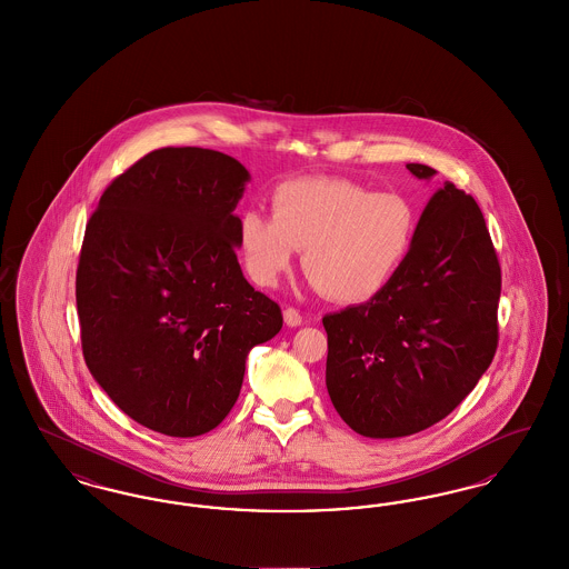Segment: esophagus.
Segmentation results:
<instances>
[{
  "label": "esophagus",
  "instance_id": "obj_1",
  "mask_svg": "<svg viewBox=\"0 0 569 569\" xmlns=\"http://www.w3.org/2000/svg\"><path fill=\"white\" fill-rule=\"evenodd\" d=\"M283 322H286V326H290V328H297V326L302 325V318H300V313H298L297 309L286 307V309H283Z\"/></svg>",
  "mask_w": 569,
  "mask_h": 569
}]
</instances>
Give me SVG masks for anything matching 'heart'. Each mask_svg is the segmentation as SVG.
<instances>
[{
  "instance_id": "obj_1",
  "label": "heart",
  "mask_w": 569,
  "mask_h": 569,
  "mask_svg": "<svg viewBox=\"0 0 569 569\" xmlns=\"http://www.w3.org/2000/svg\"><path fill=\"white\" fill-rule=\"evenodd\" d=\"M271 217L239 219V253L247 277L274 288L302 249V269L326 297L367 302L406 267L418 213L406 196L373 193L346 179H298L271 196Z\"/></svg>"
}]
</instances>
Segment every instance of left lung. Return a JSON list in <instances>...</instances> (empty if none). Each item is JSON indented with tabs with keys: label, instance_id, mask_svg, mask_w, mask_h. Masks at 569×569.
Segmentation results:
<instances>
[{
	"label": "left lung",
	"instance_id": "obj_1",
	"mask_svg": "<svg viewBox=\"0 0 569 569\" xmlns=\"http://www.w3.org/2000/svg\"><path fill=\"white\" fill-rule=\"evenodd\" d=\"M431 181L437 170L407 163ZM501 269L471 196L446 181L418 219L406 267L378 297L325 316L326 388L356 433L395 439L446 418L497 350Z\"/></svg>",
	"mask_w": 569,
	"mask_h": 569
}]
</instances>
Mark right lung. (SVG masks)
Returning a JSON list of instances; mask_svg holds the SVG:
<instances>
[{
    "instance_id": "right-lung-1",
    "label": "right lung",
    "mask_w": 569,
    "mask_h": 569,
    "mask_svg": "<svg viewBox=\"0 0 569 569\" xmlns=\"http://www.w3.org/2000/svg\"><path fill=\"white\" fill-rule=\"evenodd\" d=\"M249 181L226 153L166 147L117 177L87 223L77 271L84 362L151 431L216 429L239 399L247 353L283 325L237 260L234 209Z\"/></svg>"
}]
</instances>
